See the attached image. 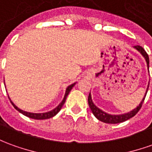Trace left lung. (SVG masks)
Masks as SVG:
<instances>
[{"instance_id": "left-lung-1", "label": "left lung", "mask_w": 152, "mask_h": 152, "mask_svg": "<svg viewBox=\"0 0 152 152\" xmlns=\"http://www.w3.org/2000/svg\"><path fill=\"white\" fill-rule=\"evenodd\" d=\"M134 48L137 50H138V51L142 55V56L145 58V61H146V65H147V68L149 69V56H148L147 53L145 52V50L140 46H134ZM148 87H149V85H148V86H147V88H146L145 96H144L143 99L141 100V102H140L139 106H137L135 109H133L132 111H129L127 113L120 114V115H111V114L106 113L105 111H103L102 110H101L100 108H98L97 106L94 104L93 102H92V99H91V93L89 94V96H88V104H89L90 108H91V110L92 111L93 115H95L99 121H101L102 122H105V123L109 124L121 123V122H123L125 121H126V120L133 117L134 115L137 114L138 111H140L141 106H142V103L144 102L145 96H146V93H147Z\"/></svg>"}]
</instances>
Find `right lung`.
Masks as SVG:
<instances>
[{
	"mask_svg": "<svg viewBox=\"0 0 152 152\" xmlns=\"http://www.w3.org/2000/svg\"><path fill=\"white\" fill-rule=\"evenodd\" d=\"M75 85H76V83H73V84L70 85L67 88H66V93H65V96H64V98H63L62 102H61L58 106H56L55 109H53V110H51V111H47V112H44V113H32V112H28V111H23V110H21V109L18 108V107L15 106L13 102H11V100L10 99V97H9V96H8V97H9V99H10V101H11L12 106H14V108H15V110H17L19 112H20L21 114H23V115H26V116L30 117V118H32V119H36V120L49 119V118H51V117L55 116V115L58 113L59 111H61V107H62L63 105H64V103H65V102H66V97H67L68 94H69V92L72 91V87H73Z\"/></svg>",
	"mask_w": 152,
	"mask_h": 152,
	"instance_id": "add662e5",
	"label": "right lung"
}]
</instances>
